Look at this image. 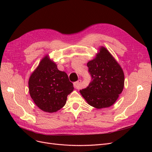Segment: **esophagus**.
Segmentation results:
<instances>
[{"instance_id": "esophagus-1", "label": "esophagus", "mask_w": 152, "mask_h": 152, "mask_svg": "<svg viewBox=\"0 0 152 152\" xmlns=\"http://www.w3.org/2000/svg\"><path fill=\"white\" fill-rule=\"evenodd\" d=\"M81 82H82V80H80V79H79V80L78 81H77V82H75V83H74V86H75V87L76 89H80V84H81Z\"/></svg>"}]
</instances>
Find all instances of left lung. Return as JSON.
I'll return each mask as SVG.
<instances>
[{
  "instance_id": "8db88e82",
  "label": "left lung",
  "mask_w": 152,
  "mask_h": 152,
  "mask_svg": "<svg viewBox=\"0 0 152 152\" xmlns=\"http://www.w3.org/2000/svg\"><path fill=\"white\" fill-rule=\"evenodd\" d=\"M98 50L96 57L87 63L93 80L80 93L89 105L101 109L115 103L124 89V73L107 48L101 46Z\"/></svg>"
}]
</instances>
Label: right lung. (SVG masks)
Segmentation results:
<instances>
[{
  "label": "right lung",
  "instance_id": "add662e5",
  "mask_svg": "<svg viewBox=\"0 0 152 152\" xmlns=\"http://www.w3.org/2000/svg\"><path fill=\"white\" fill-rule=\"evenodd\" d=\"M28 89L31 99L40 110L53 113L65 105L67 96L74 87L66 73L59 71L48 54L31 74Z\"/></svg>",
  "mask_w": 152,
  "mask_h": 152
}]
</instances>
